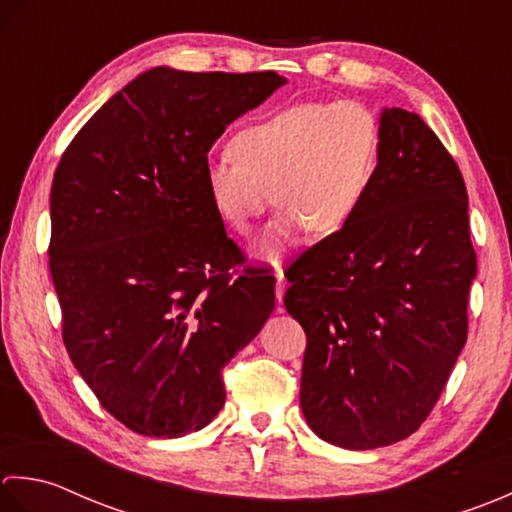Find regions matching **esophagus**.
Returning <instances> with one entry per match:
<instances>
[{
    "mask_svg": "<svg viewBox=\"0 0 512 512\" xmlns=\"http://www.w3.org/2000/svg\"><path fill=\"white\" fill-rule=\"evenodd\" d=\"M285 285H287V280H285V271L280 269V265L276 267V300H278V305L280 302H283V296H285Z\"/></svg>",
    "mask_w": 512,
    "mask_h": 512,
    "instance_id": "obj_1",
    "label": "esophagus"
}]
</instances>
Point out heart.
I'll return each instance as SVG.
<instances>
[{
    "mask_svg": "<svg viewBox=\"0 0 512 512\" xmlns=\"http://www.w3.org/2000/svg\"><path fill=\"white\" fill-rule=\"evenodd\" d=\"M232 156L207 161L205 192L221 221L245 232L276 201L285 205L252 254L276 260L311 227L338 234L362 210L378 170L380 130L356 101L296 103L232 139Z\"/></svg>",
    "mask_w": 512,
    "mask_h": 512,
    "instance_id": "b5f03b06",
    "label": "heart"
}]
</instances>
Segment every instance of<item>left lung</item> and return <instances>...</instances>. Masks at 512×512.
Returning a JSON list of instances; mask_svg holds the SVG:
<instances>
[{
  "mask_svg": "<svg viewBox=\"0 0 512 512\" xmlns=\"http://www.w3.org/2000/svg\"><path fill=\"white\" fill-rule=\"evenodd\" d=\"M378 130L362 210L285 274V307L307 333L302 415L349 451L420 429L466 344L477 276L453 156L415 112L382 108Z\"/></svg>",
  "mask_w": 512,
  "mask_h": 512,
  "instance_id": "obj_1",
  "label": "left lung"
}]
</instances>
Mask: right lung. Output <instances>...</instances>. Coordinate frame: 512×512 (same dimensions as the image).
Returning <instances> with one entry per match:
<instances>
[{"mask_svg":"<svg viewBox=\"0 0 512 512\" xmlns=\"http://www.w3.org/2000/svg\"><path fill=\"white\" fill-rule=\"evenodd\" d=\"M276 72L145 70L92 114L50 190V274L68 356L130 431L183 437L225 404L221 369L263 329L249 269L207 198L216 139L285 86Z\"/></svg>","mask_w":512,"mask_h":512,"instance_id":"1","label":"right lung"}]
</instances>
